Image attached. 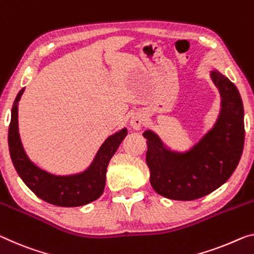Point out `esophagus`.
I'll return each instance as SVG.
<instances>
[{
  "label": "esophagus",
  "mask_w": 254,
  "mask_h": 254,
  "mask_svg": "<svg viewBox=\"0 0 254 254\" xmlns=\"http://www.w3.org/2000/svg\"><path fill=\"white\" fill-rule=\"evenodd\" d=\"M144 123H145V116L140 114V112H136V114L132 115L129 122L131 128L135 130H139L144 125Z\"/></svg>",
  "instance_id": "esophagus-1"
}]
</instances>
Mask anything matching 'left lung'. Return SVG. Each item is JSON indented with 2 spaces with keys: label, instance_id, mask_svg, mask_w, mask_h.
Returning <instances> with one entry per match:
<instances>
[{
  "label": "left lung",
  "instance_id": "1",
  "mask_svg": "<svg viewBox=\"0 0 254 254\" xmlns=\"http://www.w3.org/2000/svg\"><path fill=\"white\" fill-rule=\"evenodd\" d=\"M221 96L216 125L185 153L168 150L153 131L146 130V163L153 190L177 201H193L220 187L235 171L244 146V109L240 92L227 77L211 72Z\"/></svg>",
  "mask_w": 254,
  "mask_h": 254
}]
</instances>
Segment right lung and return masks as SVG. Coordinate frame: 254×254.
Returning <instances> with one entry per match:
<instances>
[{"mask_svg":"<svg viewBox=\"0 0 254 254\" xmlns=\"http://www.w3.org/2000/svg\"><path fill=\"white\" fill-rule=\"evenodd\" d=\"M22 93L23 88L12 105L7 142L11 160L23 183L36 196L58 206L71 208L97 200L104 190L109 161L127 136L126 128L107 138L86 171L72 176H56L35 166L23 151L18 131V102Z\"/></svg>","mask_w":254,"mask_h":254,"instance_id":"obj_1","label":"right lung"}]
</instances>
